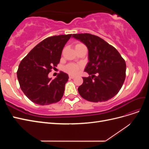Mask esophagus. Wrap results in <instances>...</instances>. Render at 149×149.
<instances>
[{
    "label": "esophagus",
    "mask_w": 149,
    "mask_h": 149,
    "mask_svg": "<svg viewBox=\"0 0 149 149\" xmlns=\"http://www.w3.org/2000/svg\"><path fill=\"white\" fill-rule=\"evenodd\" d=\"M69 77H70V78H71V79H73V78H75V76H73V75H69Z\"/></svg>",
    "instance_id": "esophagus-1"
}]
</instances>
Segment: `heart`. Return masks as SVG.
Returning <instances> with one entry per match:
<instances>
[{"instance_id":"1","label":"heart","mask_w":149,"mask_h":149,"mask_svg":"<svg viewBox=\"0 0 149 149\" xmlns=\"http://www.w3.org/2000/svg\"><path fill=\"white\" fill-rule=\"evenodd\" d=\"M81 46H84V45L83 43H77L75 45V48L81 47ZM81 68H82V65L81 64L69 63L66 65L64 67V71L70 74H76L78 73L79 71Z\"/></svg>"}]
</instances>
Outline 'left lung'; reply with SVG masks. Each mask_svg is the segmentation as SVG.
<instances>
[{
    "mask_svg": "<svg viewBox=\"0 0 149 149\" xmlns=\"http://www.w3.org/2000/svg\"><path fill=\"white\" fill-rule=\"evenodd\" d=\"M72 37L88 49L89 62L84 71L91 76L83 78V83L78 88L80 96L94 102L106 101L115 96L125 78L126 65L120 53L97 36L79 33Z\"/></svg>",
    "mask_w": 149,
    "mask_h": 149,
    "instance_id": "1",
    "label": "left lung"
}]
</instances>
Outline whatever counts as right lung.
<instances>
[{
	"label": "right lung",
	"instance_id": "add662e5",
	"mask_svg": "<svg viewBox=\"0 0 149 149\" xmlns=\"http://www.w3.org/2000/svg\"><path fill=\"white\" fill-rule=\"evenodd\" d=\"M71 34L47 38L29 53L19 66L17 74L22 91L38 105H49L61 100L68 75L60 71L54 79L48 78L59 63L62 50Z\"/></svg>",
	"mask_w": 149,
	"mask_h": 149
}]
</instances>
